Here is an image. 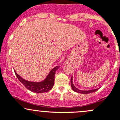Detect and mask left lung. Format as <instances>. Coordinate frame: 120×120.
I'll list each match as a JSON object with an SVG mask.
<instances>
[{"mask_svg": "<svg viewBox=\"0 0 120 120\" xmlns=\"http://www.w3.org/2000/svg\"><path fill=\"white\" fill-rule=\"evenodd\" d=\"M71 86L72 88V89L74 91L76 92L77 93H79V94H90V93H92L96 91L99 88L97 89H91V90H80V89H78V88H76L74 85L73 83H72V77L71 78Z\"/></svg>", "mask_w": 120, "mask_h": 120, "instance_id": "obj_1", "label": "left lung"}]
</instances>
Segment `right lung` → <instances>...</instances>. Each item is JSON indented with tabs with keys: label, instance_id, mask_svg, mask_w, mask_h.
<instances>
[{
	"label": "right lung",
	"instance_id": "obj_1",
	"mask_svg": "<svg viewBox=\"0 0 120 120\" xmlns=\"http://www.w3.org/2000/svg\"><path fill=\"white\" fill-rule=\"evenodd\" d=\"M60 67L56 66L54 67L50 71L49 74L47 75L46 78L43 81L41 82H31L26 81L23 79L22 77H20L15 71V75L18 79L20 82L24 85V86L31 91L35 93H44L49 91L54 85V75H55L56 71L59 69Z\"/></svg>",
	"mask_w": 120,
	"mask_h": 120
}]
</instances>
